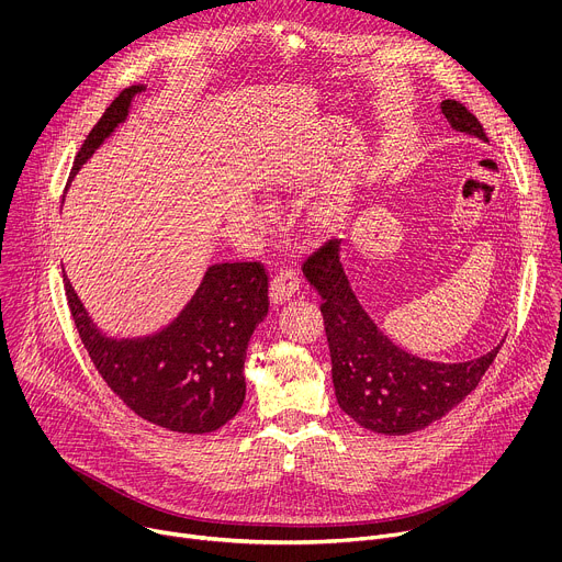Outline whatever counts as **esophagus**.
<instances>
[{
    "label": "esophagus",
    "instance_id": "34e87169",
    "mask_svg": "<svg viewBox=\"0 0 562 562\" xmlns=\"http://www.w3.org/2000/svg\"><path fill=\"white\" fill-rule=\"evenodd\" d=\"M300 289V278L293 269H282L273 280H271V302L273 304H284L289 302Z\"/></svg>",
    "mask_w": 562,
    "mask_h": 562
}]
</instances>
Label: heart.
Here are the masks:
<instances>
[{"instance_id":"1","label":"heart","mask_w":562,"mask_h":562,"mask_svg":"<svg viewBox=\"0 0 562 562\" xmlns=\"http://www.w3.org/2000/svg\"><path fill=\"white\" fill-rule=\"evenodd\" d=\"M336 217H338V209L334 204H319L311 213V220L315 226H329L336 222Z\"/></svg>"}]
</instances>
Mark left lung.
I'll return each mask as SVG.
<instances>
[{
	"label": "left lung",
	"mask_w": 562,
	"mask_h": 562,
	"mask_svg": "<svg viewBox=\"0 0 562 562\" xmlns=\"http://www.w3.org/2000/svg\"><path fill=\"white\" fill-rule=\"evenodd\" d=\"M440 109L453 131L490 142L460 102L445 100ZM302 273L323 297L338 405L369 431L407 436L440 420L475 389L503 345L467 362H434L397 347L353 293L338 239L315 251Z\"/></svg>",
	"instance_id": "obj_1"
}]
</instances>
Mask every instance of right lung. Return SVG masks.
Wrapping results in <instances>:
<instances>
[{
    "mask_svg": "<svg viewBox=\"0 0 562 562\" xmlns=\"http://www.w3.org/2000/svg\"><path fill=\"white\" fill-rule=\"evenodd\" d=\"M144 89L128 87L113 100L75 155L70 178L128 117ZM64 286L95 369L139 418L178 434H211L243 409L249 340L269 313V278L260 262L211 265L178 317L139 338L106 336L66 273Z\"/></svg>",
    "mask_w": 562,
    "mask_h": 562,
    "instance_id": "1",
    "label": "right lung"
}]
</instances>
